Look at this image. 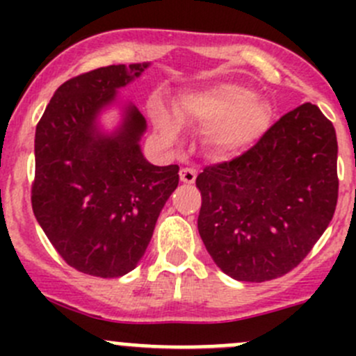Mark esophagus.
Instances as JSON below:
<instances>
[{"label": "esophagus", "mask_w": 356, "mask_h": 356, "mask_svg": "<svg viewBox=\"0 0 356 356\" xmlns=\"http://www.w3.org/2000/svg\"><path fill=\"white\" fill-rule=\"evenodd\" d=\"M179 175H181V181L184 182V184H193V182L196 181L198 172H196L195 168H181Z\"/></svg>", "instance_id": "1"}]
</instances>
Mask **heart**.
<instances>
[{"instance_id":"b5f03b06","label":"heart","mask_w":356,"mask_h":356,"mask_svg":"<svg viewBox=\"0 0 356 356\" xmlns=\"http://www.w3.org/2000/svg\"><path fill=\"white\" fill-rule=\"evenodd\" d=\"M181 122L208 129V143L224 156L246 152L267 132L272 110L265 99L254 96L250 88L236 82H222L200 91L186 92L175 103ZM156 131L168 141L179 136L177 118L163 103L152 106Z\"/></svg>"}]
</instances>
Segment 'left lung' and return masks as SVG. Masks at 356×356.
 Masks as SVG:
<instances>
[{
    "label": "left lung",
    "mask_w": 356,
    "mask_h": 356,
    "mask_svg": "<svg viewBox=\"0 0 356 356\" xmlns=\"http://www.w3.org/2000/svg\"><path fill=\"white\" fill-rule=\"evenodd\" d=\"M336 165L334 125L305 103L241 156L204 168L198 231L217 267L245 282L293 270L332 220Z\"/></svg>",
    "instance_id": "obj_1"
}]
</instances>
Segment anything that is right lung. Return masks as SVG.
Returning <instances> with one entry per match:
<instances>
[{"label": "right lung", "mask_w": 356, "mask_h": 356, "mask_svg": "<svg viewBox=\"0 0 356 356\" xmlns=\"http://www.w3.org/2000/svg\"><path fill=\"white\" fill-rule=\"evenodd\" d=\"M148 67H102L63 82L35 127L32 210L60 257L82 274L111 279L134 270L179 184L177 165L156 167L143 155L146 120L132 103H122L113 131L99 125L118 89Z\"/></svg>", "instance_id": "obj_1"}]
</instances>
